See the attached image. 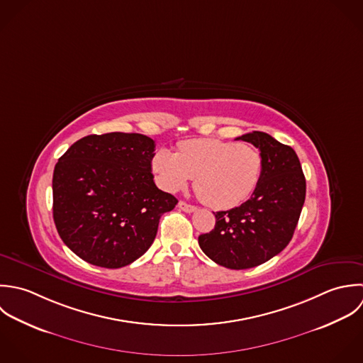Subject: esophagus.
Returning a JSON list of instances; mask_svg holds the SVG:
<instances>
[{"label": "esophagus", "mask_w": 363, "mask_h": 363, "mask_svg": "<svg viewBox=\"0 0 363 363\" xmlns=\"http://www.w3.org/2000/svg\"><path fill=\"white\" fill-rule=\"evenodd\" d=\"M179 208H180L182 211H184V213H194V211L197 210L196 206L187 204V203H184V201H180V203H179Z\"/></svg>", "instance_id": "esophagus-1"}]
</instances>
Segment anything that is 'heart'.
<instances>
[{"label": "heart", "instance_id": "obj_1", "mask_svg": "<svg viewBox=\"0 0 363 363\" xmlns=\"http://www.w3.org/2000/svg\"><path fill=\"white\" fill-rule=\"evenodd\" d=\"M152 170L159 186L176 193L194 177L199 197L213 208L227 210L246 201L256 190L263 157L240 142L200 138L183 140L177 153L159 149L152 157Z\"/></svg>", "mask_w": 363, "mask_h": 363}]
</instances>
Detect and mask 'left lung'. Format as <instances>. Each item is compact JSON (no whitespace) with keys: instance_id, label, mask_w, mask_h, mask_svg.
Returning a JSON list of instances; mask_svg holds the SVG:
<instances>
[{"instance_id":"1","label":"left lung","mask_w":363,"mask_h":363,"mask_svg":"<svg viewBox=\"0 0 363 363\" xmlns=\"http://www.w3.org/2000/svg\"><path fill=\"white\" fill-rule=\"evenodd\" d=\"M237 139L263 157V173L252 197L216 213V227L199 237L203 252L228 269H249L280 253L291 241L306 200V177L293 147L253 130Z\"/></svg>"}]
</instances>
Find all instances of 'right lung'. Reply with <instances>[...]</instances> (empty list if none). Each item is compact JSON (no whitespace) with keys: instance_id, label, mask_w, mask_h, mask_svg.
<instances>
[{"instance_id":"add662e5","label":"right lung","mask_w":363,"mask_h":363,"mask_svg":"<svg viewBox=\"0 0 363 363\" xmlns=\"http://www.w3.org/2000/svg\"><path fill=\"white\" fill-rule=\"evenodd\" d=\"M155 140L110 132L74 142L53 172V220L69 249L83 260L118 269L155 241L160 217L177 199L153 182Z\"/></svg>"}]
</instances>
